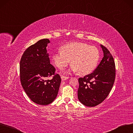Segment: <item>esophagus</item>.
Instances as JSON below:
<instances>
[{
	"label": "esophagus",
	"instance_id": "1",
	"mask_svg": "<svg viewBox=\"0 0 133 133\" xmlns=\"http://www.w3.org/2000/svg\"><path fill=\"white\" fill-rule=\"evenodd\" d=\"M69 77H66V76H61V79L62 81H65L66 79H67Z\"/></svg>",
	"mask_w": 133,
	"mask_h": 133
}]
</instances>
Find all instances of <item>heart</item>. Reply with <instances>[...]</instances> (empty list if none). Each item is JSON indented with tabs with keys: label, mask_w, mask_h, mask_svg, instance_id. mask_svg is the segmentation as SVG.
Here are the masks:
<instances>
[{
	"label": "heart",
	"mask_w": 133,
	"mask_h": 133,
	"mask_svg": "<svg viewBox=\"0 0 133 133\" xmlns=\"http://www.w3.org/2000/svg\"><path fill=\"white\" fill-rule=\"evenodd\" d=\"M99 58V52L94 46L82 43L71 42L63 45L61 51L52 55V61L59 69L65 67L70 62V70L79 75L91 73L96 67Z\"/></svg>",
	"instance_id": "1"
}]
</instances>
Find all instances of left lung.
<instances>
[{
    "instance_id": "8db88e82",
    "label": "left lung",
    "mask_w": 133,
    "mask_h": 133,
    "mask_svg": "<svg viewBox=\"0 0 133 133\" xmlns=\"http://www.w3.org/2000/svg\"><path fill=\"white\" fill-rule=\"evenodd\" d=\"M104 57L91 74L78 78V99L85 106L94 107L108 96L115 79V64L110 51L102 45Z\"/></svg>"
}]
</instances>
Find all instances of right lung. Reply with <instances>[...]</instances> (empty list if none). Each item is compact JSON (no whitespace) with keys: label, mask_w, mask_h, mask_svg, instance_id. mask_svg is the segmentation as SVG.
<instances>
[{"label":"right lung","mask_w":133,"mask_h":133,"mask_svg":"<svg viewBox=\"0 0 133 133\" xmlns=\"http://www.w3.org/2000/svg\"><path fill=\"white\" fill-rule=\"evenodd\" d=\"M48 39L38 41L26 49L20 61V79L25 92L37 104L46 105L57 97L61 82L56 69L50 64L46 47ZM54 75L52 79L46 81V77Z\"/></svg>","instance_id":"obj_1"}]
</instances>
